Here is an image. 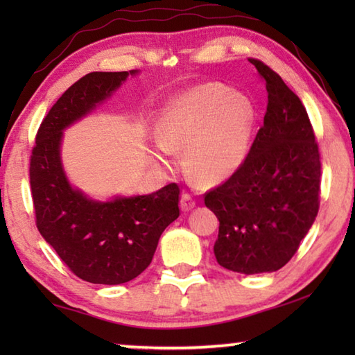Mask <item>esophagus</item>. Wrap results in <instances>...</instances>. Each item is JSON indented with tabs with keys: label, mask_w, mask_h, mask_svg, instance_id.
Masks as SVG:
<instances>
[{
	"label": "esophagus",
	"mask_w": 355,
	"mask_h": 355,
	"mask_svg": "<svg viewBox=\"0 0 355 355\" xmlns=\"http://www.w3.org/2000/svg\"><path fill=\"white\" fill-rule=\"evenodd\" d=\"M196 207V200L192 199V196L188 194V192H183L182 194V199H180V208H182V211H191L192 208Z\"/></svg>",
	"instance_id": "obj_1"
}]
</instances>
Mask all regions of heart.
I'll use <instances>...</instances> for the list:
<instances>
[{"label":"heart","instance_id":"1","mask_svg":"<svg viewBox=\"0 0 355 355\" xmlns=\"http://www.w3.org/2000/svg\"><path fill=\"white\" fill-rule=\"evenodd\" d=\"M254 103L224 84L207 83L178 94L158 120L156 159L169 166L186 150L184 166L205 184L230 178L248 158L255 128Z\"/></svg>","mask_w":355,"mask_h":355}]
</instances>
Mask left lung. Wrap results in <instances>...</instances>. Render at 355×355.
I'll return each mask as SVG.
<instances>
[{"instance_id":"left-lung-1","label":"left lung","mask_w":355,"mask_h":355,"mask_svg":"<svg viewBox=\"0 0 355 355\" xmlns=\"http://www.w3.org/2000/svg\"><path fill=\"white\" fill-rule=\"evenodd\" d=\"M266 83L263 127L243 166L205 194L219 219L216 260L239 274L274 272L296 254L320 209L321 161L309 114L284 80L249 59Z\"/></svg>"}]
</instances>
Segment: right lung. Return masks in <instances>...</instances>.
I'll return each instance as SVG.
<instances>
[{"instance_id":"right-lung-1","label":"right lung","mask_w":355,"mask_h":355,"mask_svg":"<svg viewBox=\"0 0 355 355\" xmlns=\"http://www.w3.org/2000/svg\"><path fill=\"white\" fill-rule=\"evenodd\" d=\"M130 71H92L62 94L35 136L29 164L35 225L76 277L119 285L152 263L161 233L180 216V188L100 202L73 188L61 161L62 131L120 87Z\"/></svg>"}]
</instances>
